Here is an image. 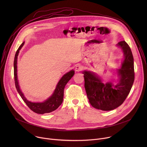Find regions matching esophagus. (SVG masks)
<instances>
[{
  "label": "esophagus",
  "mask_w": 147,
  "mask_h": 147,
  "mask_svg": "<svg viewBox=\"0 0 147 147\" xmlns=\"http://www.w3.org/2000/svg\"><path fill=\"white\" fill-rule=\"evenodd\" d=\"M82 69H83V67H82L81 65H77L76 67V68H75L76 71H77V72H79V71H82Z\"/></svg>",
  "instance_id": "obj_1"
}]
</instances>
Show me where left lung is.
Returning a JSON list of instances; mask_svg holds the SVG:
<instances>
[{
  "label": "left lung",
  "mask_w": 147,
  "mask_h": 147,
  "mask_svg": "<svg viewBox=\"0 0 147 147\" xmlns=\"http://www.w3.org/2000/svg\"><path fill=\"white\" fill-rule=\"evenodd\" d=\"M124 53V59L118 70L120 81L116 85L112 82L103 84L100 78L90 71L83 72L84 87L91 105L98 109L111 111L124 102L130 92L134 81V58L129 45L124 40L119 42Z\"/></svg>",
  "instance_id": "1"
}]
</instances>
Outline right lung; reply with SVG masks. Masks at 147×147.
Returning a JSON list of instances; mask_svg holds the SVG:
<instances>
[{
  "label": "right lung",
  "mask_w": 147,
  "mask_h": 147,
  "mask_svg": "<svg viewBox=\"0 0 147 147\" xmlns=\"http://www.w3.org/2000/svg\"><path fill=\"white\" fill-rule=\"evenodd\" d=\"M24 42H23L17 50L14 60V77L15 86L17 91L20 94V96L22 97V98L24 100V102L26 103L27 107L34 112L38 114H44L52 112L56 110V109H57L59 107L62 103L63 100L65 87L67 84V83L69 82V81L71 78V77L74 74V71L71 70L70 71L65 74L61 77V78L60 80L57 84L53 95L45 102L40 103H35L28 101L24 96V94L22 93V92L21 91L20 89L17 76V56L19 53V51L24 45Z\"/></svg>",
  "instance_id": "right-lung-1"
}]
</instances>
